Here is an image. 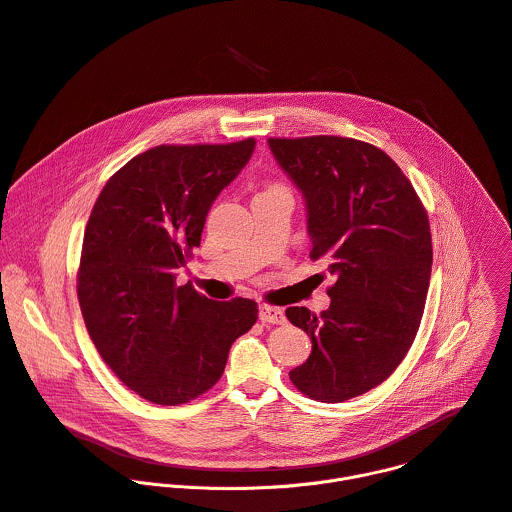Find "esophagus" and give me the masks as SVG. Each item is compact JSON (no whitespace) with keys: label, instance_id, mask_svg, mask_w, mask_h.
Segmentation results:
<instances>
[{"label":"esophagus","instance_id":"esophagus-1","mask_svg":"<svg viewBox=\"0 0 512 512\" xmlns=\"http://www.w3.org/2000/svg\"><path fill=\"white\" fill-rule=\"evenodd\" d=\"M259 319L263 323H283L285 321V313L279 307L263 303V305H259Z\"/></svg>","mask_w":512,"mask_h":512}]
</instances>
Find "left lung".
<instances>
[{"label": "left lung", "instance_id": "left-lung-1", "mask_svg": "<svg viewBox=\"0 0 512 512\" xmlns=\"http://www.w3.org/2000/svg\"><path fill=\"white\" fill-rule=\"evenodd\" d=\"M307 211L311 259L329 257V309L287 307L311 339L289 372L305 396L337 404L376 388L408 354L424 313L432 235L400 166L380 148L342 136L269 138Z\"/></svg>", "mask_w": 512, "mask_h": 512}]
</instances>
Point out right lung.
Wrapping results in <instances>:
<instances>
[{
	"label": "right lung",
	"instance_id": "obj_1",
	"mask_svg": "<svg viewBox=\"0 0 512 512\" xmlns=\"http://www.w3.org/2000/svg\"><path fill=\"white\" fill-rule=\"evenodd\" d=\"M253 150V138L150 148L104 185L90 213L82 317L102 360L148 402L177 406L211 390L233 342L257 321L251 299L213 301L177 285L215 199Z\"/></svg>",
	"mask_w": 512,
	"mask_h": 512
}]
</instances>
